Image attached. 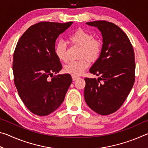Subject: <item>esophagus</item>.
I'll use <instances>...</instances> for the list:
<instances>
[{
	"mask_svg": "<svg viewBox=\"0 0 148 148\" xmlns=\"http://www.w3.org/2000/svg\"><path fill=\"white\" fill-rule=\"evenodd\" d=\"M72 79H73V81H75V80H76V79H77L79 78V76H74V75H72Z\"/></svg>",
	"mask_w": 148,
	"mask_h": 148,
	"instance_id": "esophagus-1",
	"label": "esophagus"
}]
</instances>
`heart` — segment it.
Masks as SVG:
<instances>
[{
	"label": "heart",
	"instance_id": "obj_1",
	"mask_svg": "<svg viewBox=\"0 0 148 148\" xmlns=\"http://www.w3.org/2000/svg\"><path fill=\"white\" fill-rule=\"evenodd\" d=\"M69 41L72 44L81 46L80 57H86L90 61L98 59L101 52V44L98 40L94 38L91 32L78 29L69 36ZM55 53L60 61L66 62L69 59L67 46L64 42L59 40L55 46ZM89 64L88 60L83 58L78 61H72L64 66L65 72L74 76L82 74Z\"/></svg>",
	"mask_w": 148,
	"mask_h": 148
}]
</instances>
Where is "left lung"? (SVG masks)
I'll use <instances>...</instances> for the list:
<instances>
[{"label": "left lung", "mask_w": 148, "mask_h": 148, "mask_svg": "<svg viewBox=\"0 0 148 148\" xmlns=\"http://www.w3.org/2000/svg\"><path fill=\"white\" fill-rule=\"evenodd\" d=\"M97 27L102 36L99 57L89 72L98 79L85 78L84 98L88 106L102 116L117 111L127 99L134 83L133 47L128 36L110 22H87Z\"/></svg>", "instance_id": "left-lung-1"}]
</instances>
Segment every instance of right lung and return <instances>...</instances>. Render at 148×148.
Here are the masks:
<instances>
[{
  "mask_svg": "<svg viewBox=\"0 0 148 148\" xmlns=\"http://www.w3.org/2000/svg\"><path fill=\"white\" fill-rule=\"evenodd\" d=\"M73 22H40L30 27L19 38L13 60L14 84L21 101L32 113L50 114L61 106L72 79L69 74L57 75L62 69L55 53L59 34Z\"/></svg>",
  "mask_w": 148,
  "mask_h": 148,
  "instance_id": "obj_1",
  "label": "right lung"
}]
</instances>
